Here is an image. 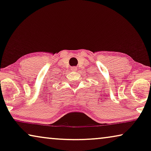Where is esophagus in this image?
<instances>
[{
    "label": "esophagus",
    "instance_id": "esophagus-1",
    "mask_svg": "<svg viewBox=\"0 0 151 151\" xmlns=\"http://www.w3.org/2000/svg\"><path fill=\"white\" fill-rule=\"evenodd\" d=\"M76 70H77V67H76V66H73V67H72V68H71V70L73 71V72L76 71Z\"/></svg>",
    "mask_w": 151,
    "mask_h": 151
}]
</instances>
